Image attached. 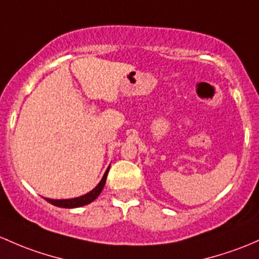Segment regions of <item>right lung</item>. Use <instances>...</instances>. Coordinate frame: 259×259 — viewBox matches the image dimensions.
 <instances>
[{"mask_svg":"<svg viewBox=\"0 0 259 259\" xmlns=\"http://www.w3.org/2000/svg\"><path fill=\"white\" fill-rule=\"evenodd\" d=\"M108 170H110V166H108L107 170L105 171L104 177H102V179L100 180L99 184H97L95 188L90 191V193L85 194V195L79 196V197H74V199H48V197H44V199H46L48 202H51L52 205H54V206H58V207L74 208V207L85 206V205L93 202L94 200H95L96 197L101 194L102 189H104V186H105V183H106Z\"/></svg>","mask_w":259,"mask_h":259,"instance_id":"1","label":"right lung"}]
</instances>
